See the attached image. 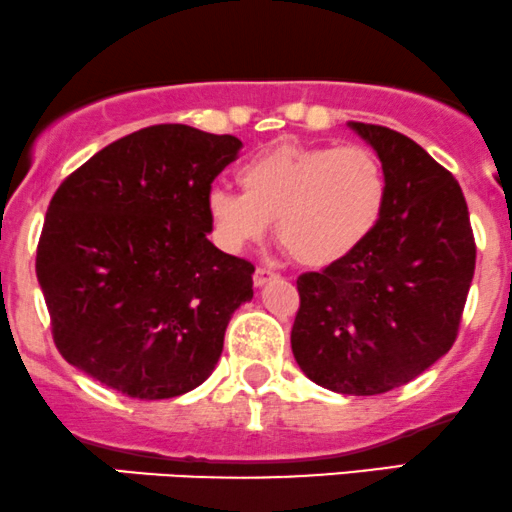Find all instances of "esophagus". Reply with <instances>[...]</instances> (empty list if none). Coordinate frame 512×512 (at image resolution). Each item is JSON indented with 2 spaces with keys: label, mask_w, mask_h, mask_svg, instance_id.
I'll use <instances>...</instances> for the list:
<instances>
[{
  "label": "esophagus",
  "mask_w": 512,
  "mask_h": 512,
  "mask_svg": "<svg viewBox=\"0 0 512 512\" xmlns=\"http://www.w3.org/2000/svg\"><path fill=\"white\" fill-rule=\"evenodd\" d=\"M273 278H278V273H273V270L266 268V266H258L256 273H254V285L263 287L268 280H273Z\"/></svg>",
  "instance_id": "esophagus-1"
}]
</instances>
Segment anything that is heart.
I'll return each mask as SVG.
<instances>
[{
  "label": "heart",
  "mask_w": 512,
  "mask_h": 512,
  "mask_svg": "<svg viewBox=\"0 0 512 512\" xmlns=\"http://www.w3.org/2000/svg\"><path fill=\"white\" fill-rule=\"evenodd\" d=\"M242 194L213 186L206 213L227 251L256 244L275 220L278 242L304 266H330L376 232L388 203V174L371 148L282 143L237 172Z\"/></svg>",
  "instance_id": "1"
}]
</instances>
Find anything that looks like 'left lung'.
Wrapping results in <instances>:
<instances>
[{"instance_id":"8db88e82","label":"left lung","mask_w":512,"mask_h":512,"mask_svg":"<svg viewBox=\"0 0 512 512\" xmlns=\"http://www.w3.org/2000/svg\"><path fill=\"white\" fill-rule=\"evenodd\" d=\"M388 174L376 232L297 278V364L318 386L378 395L424 374L458 338L477 244L460 184L400 131L350 122Z\"/></svg>"}]
</instances>
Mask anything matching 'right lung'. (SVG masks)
<instances>
[{
  "mask_svg": "<svg viewBox=\"0 0 512 512\" xmlns=\"http://www.w3.org/2000/svg\"><path fill=\"white\" fill-rule=\"evenodd\" d=\"M242 141L155 124L95 153L59 184L35 273L69 364L138 400L213 374L225 328L254 297V263L208 242L210 184Z\"/></svg>",
  "mask_w": 512,
  "mask_h": 512,
  "instance_id": "add662e5",
  "label": "right lung"
}]
</instances>
